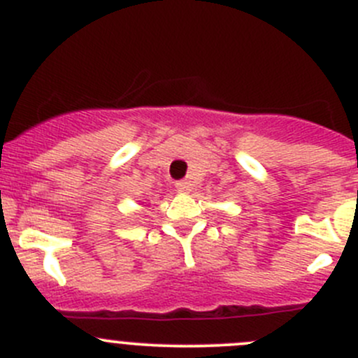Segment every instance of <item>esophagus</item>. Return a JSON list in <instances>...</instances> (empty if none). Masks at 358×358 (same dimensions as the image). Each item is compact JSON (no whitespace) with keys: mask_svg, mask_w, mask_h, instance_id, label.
I'll return each instance as SVG.
<instances>
[{"mask_svg":"<svg viewBox=\"0 0 358 358\" xmlns=\"http://www.w3.org/2000/svg\"><path fill=\"white\" fill-rule=\"evenodd\" d=\"M190 185H192V183L187 182V180H180V182H176L175 187H176V190H178V192H189Z\"/></svg>","mask_w":358,"mask_h":358,"instance_id":"34e87169","label":"esophagus"}]
</instances>
